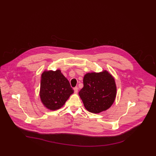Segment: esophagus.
I'll use <instances>...</instances> for the list:
<instances>
[{
    "label": "esophagus",
    "mask_w": 156,
    "mask_h": 156,
    "mask_svg": "<svg viewBox=\"0 0 156 156\" xmlns=\"http://www.w3.org/2000/svg\"><path fill=\"white\" fill-rule=\"evenodd\" d=\"M78 90H79V88L77 87H75L73 88V90H74V93H77V92H78Z\"/></svg>",
    "instance_id": "obj_1"
}]
</instances>
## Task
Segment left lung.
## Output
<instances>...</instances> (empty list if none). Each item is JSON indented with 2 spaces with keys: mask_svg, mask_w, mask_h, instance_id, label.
<instances>
[{
  "mask_svg": "<svg viewBox=\"0 0 156 156\" xmlns=\"http://www.w3.org/2000/svg\"><path fill=\"white\" fill-rule=\"evenodd\" d=\"M83 84L84 87L79 94L89 112L98 114L113 104L116 96V86L114 77L107 71L86 74Z\"/></svg>",
  "mask_w": 156,
  "mask_h": 156,
  "instance_id": "1",
  "label": "left lung"
}]
</instances>
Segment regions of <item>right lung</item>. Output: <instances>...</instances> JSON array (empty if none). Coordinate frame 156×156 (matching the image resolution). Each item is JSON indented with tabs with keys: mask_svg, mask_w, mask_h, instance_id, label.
<instances>
[{
	"mask_svg": "<svg viewBox=\"0 0 156 156\" xmlns=\"http://www.w3.org/2000/svg\"><path fill=\"white\" fill-rule=\"evenodd\" d=\"M73 91L69 81L60 70L42 73L40 97L44 106L48 108L51 110L60 108Z\"/></svg>",
	"mask_w": 156,
	"mask_h": 156,
	"instance_id": "add662e5",
	"label": "right lung"
}]
</instances>
